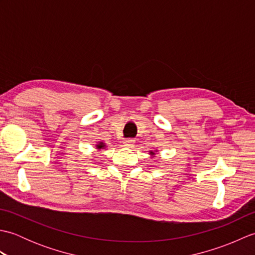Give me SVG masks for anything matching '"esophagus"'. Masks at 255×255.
Listing matches in <instances>:
<instances>
[{
	"instance_id": "esophagus-1",
	"label": "esophagus",
	"mask_w": 255,
	"mask_h": 255,
	"mask_svg": "<svg viewBox=\"0 0 255 255\" xmlns=\"http://www.w3.org/2000/svg\"><path fill=\"white\" fill-rule=\"evenodd\" d=\"M134 142H136V140L132 139V138H128V139L124 140V145H125V147H128V148H132L134 145Z\"/></svg>"
}]
</instances>
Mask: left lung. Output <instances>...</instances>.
<instances>
[{"label":"left lung","instance_id":"obj_1","mask_svg":"<svg viewBox=\"0 0 255 255\" xmlns=\"http://www.w3.org/2000/svg\"><path fill=\"white\" fill-rule=\"evenodd\" d=\"M151 153H152V154H153V152H151Z\"/></svg>","mask_w":255,"mask_h":255}]
</instances>
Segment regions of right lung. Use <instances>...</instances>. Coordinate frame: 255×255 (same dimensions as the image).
<instances>
[{"label":"right lung","mask_w":255,"mask_h":255,"mask_svg":"<svg viewBox=\"0 0 255 255\" xmlns=\"http://www.w3.org/2000/svg\"><path fill=\"white\" fill-rule=\"evenodd\" d=\"M104 147H105V144L103 143V142H100V144H97V145H96V148H97V149H103Z\"/></svg>","instance_id":"right-lung-1"}]
</instances>
